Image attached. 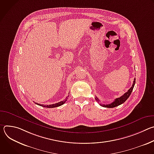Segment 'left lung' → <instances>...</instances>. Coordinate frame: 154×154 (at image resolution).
I'll use <instances>...</instances> for the list:
<instances>
[{"instance_id": "1", "label": "left lung", "mask_w": 154, "mask_h": 154, "mask_svg": "<svg viewBox=\"0 0 154 154\" xmlns=\"http://www.w3.org/2000/svg\"><path fill=\"white\" fill-rule=\"evenodd\" d=\"M135 79H134V83H133V85L132 86H131V87L128 90L127 92H126L124 95H122V96L118 97V98H116L114 102H113L112 103H109V104H106V105H105V104H100V105L103 107H106V108H113V107H116L118 105H120L121 104L123 103L130 96V94L131 93V92H132L133 91V89L134 88V86H135ZM96 100L99 102V100L98 99V98L97 97H96Z\"/></svg>"}]
</instances>
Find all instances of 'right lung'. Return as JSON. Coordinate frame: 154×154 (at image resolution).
Segmentation results:
<instances>
[{
  "label": "right lung",
  "instance_id": "add662e5",
  "mask_svg": "<svg viewBox=\"0 0 154 154\" xmlns=\"http://www.w3.org/2000/svg\"><path fill=\"white\" fill-rule=\"evenodd\" d=\"M68 97V96L66 97V99H65L64 100H63V101H61V102H58V103H54V104H51V105H43V104H39V103H36V102H35V103L37 104V105H39V106H43V107H46V108H54V107H57V106H61V105H62L63 104H64V103L66 102V101L67 100Z\"/></svg>",
  "mask_w": 154,
  "mask_h": 154
}]
</instances>
